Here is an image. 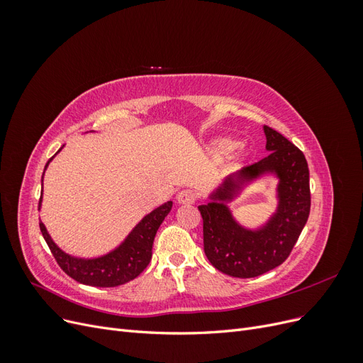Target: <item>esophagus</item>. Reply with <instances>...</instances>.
<instances>
[{
    "instance_id": "obj_1",
    "label": "esophagus",
    "mask_w": 363,
    "mask_h": 363,
    "mask_svg": "<svg viewBox=\"0 0 363 363\" xmlns=\"http://www.w3.org/2000/svg\"><path fill=\"white\" fill-rule=\"evenodd\" d=\"M177 201L180 204H194L196 201V194L192 189H183L177 195Z\"/></svg>"
}]
</instances>
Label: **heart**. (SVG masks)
<instances>
[{"mask_svg": "<svg viewBox=\"0 0 363 363\" xmlns=\"http://www.w3.org/2000/svg\"><path fill=\"white\" fill-rule=\"evenodd\" d=\"M236 148V142L232 139H216L213 144H212V155L218 159H223L225 156H228L230 152Z\"/></svg>", "mask_w": 363, "mask_h": 363, "instance_id": "obj_1", "label": "heart"}]
</instances>
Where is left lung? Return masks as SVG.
<instances>
[{
	"instance_id": "8db88e82",
	"label": "left lung",
	"mask_w": 363,
	"mask_h": 363,
	"mask_svg": "<svg viewBox=\"0 0 363 363\" xmlns=\"http://www.w3.org/2000/svg\"><path fill=\"white\" fill-rule=\"evenodd\" d=\"M268 156L227 177L207 204L203 216L204 252L212 265L227 276L251 279L262 276L288 259L311 212L309 167L303 152L274 128L263 125ZM272 173L279 179L278 211L259 229L240 226L226 203L245 184Z\"/></svg>"
}]
</instances>
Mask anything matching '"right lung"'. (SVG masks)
I'll use <instances>...</instances> for the list:
<instances>
[{"label":"right lung","instance_id":"1","mask_svg":"<svg viewBox=\"0 0 363 363\" xmlns=\"http://www.w3.org/2000/svg\"><path fill=\"white\" fill-rule=\"evenodd\" d=\"M62 150V148H60ZM59 150V151H60ZM57 151V152H59ZM56 152V155H57ZM54 157V156H52ZM52 157L47 162L45 169L52 160ZM43 182V174H42ZM42 196L39 200L40 207ZM172 201L164 203L155 208L151 213L144 216L131 230L128 236L121 242L115 250L107 252L104 256L94 257V259H83L74 257L68 252L60 250L56 242L51 239L47 232V227L43 223H39L40 232L45 242L48 244L54 259L57 260L59 267L68 274L69 277L83 284L96 288H113L124 284L130 280L136 279L139 274L144 271L151 260V250L155 236L160 224L163 223L164 216L171 212Z\"/></svg>","mask_w":363,"mask_h":363}]
</instances>
